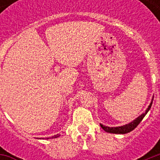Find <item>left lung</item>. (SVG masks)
I'll list each match as a JSON object with an SVG mask.
<instances>
[{"instance_id":"1","label":"left lung","mask_w":160,"mask_h":160,"mask_svg":"<svg viewBox=\"0 0 160 160\" xmlns=\"http://www.w3.org/2000/svg\"><path fill=\"white\" fill-rule=\"evenodd\" d=\"M152 101H153V98L152 99L151 103L149 104V106L148 108L146 110L144 113H142V114L140 116V117H138L135 120H134L133 122H131L129 123L126 124V125H123V126H121V127H107V126H104L103 124L100 123L101 128L104 129L105 132H108V133H111V134H127V133H129L132 130H134L135 128L137 127L139 123L141 122L142 119L144 118V117L147 115L149 110L151 109L152 104Z\"/></svg>"}]
</instances>
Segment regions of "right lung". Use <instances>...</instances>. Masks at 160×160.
Masks as SVG:
<instances>
[{
    "instance_id": "1",
    "label": "right lung",
    "mask_w": 160,
    "mask_h": 160,
    "mask_svg": "<svg viewBox=\"0 0 160 160\" xmlns=\"http://www.w3.org/2000/svg\"><path fill=\"white\" fill-rule=\"evenodd\" d=\"M59 136H60V134H56V135H54V136H52L51 138H52V139H54V138H57V137H59ZM51 138H50V139H51ZM47 139H49V138H47Z\"/></svg>"
}]
</instances>
